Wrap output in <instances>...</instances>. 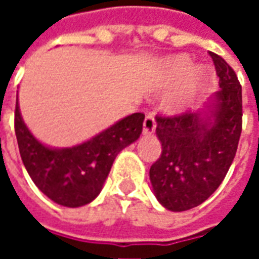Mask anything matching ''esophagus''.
Listing matches in <instances>:
<instances>
[{"label": "esophagus", "mask_w": 259, "mask_h": 259, "mask_svg": "<svg viewBox=\"0 0 259 259\" xmlns=\"http://www.w3.org/2000/svg\"><path fill=\"white\" fill-rule=\"evenodd\" d=\"M155 127H157V122H155V118L154 115H147L146 119H144V127H143V133L144 135H151L155 132Z\"/></svg>", "instance_id": "obj_1"}]
</instances>
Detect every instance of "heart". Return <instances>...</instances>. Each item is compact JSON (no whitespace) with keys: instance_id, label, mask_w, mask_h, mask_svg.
<instances>
[{"instance_id":"heart-1","label":"heart","mask_w":259,"mask_h":259,"mask_svg":"<svg viewBox=\"0 0 259 259\" xmlns=\"http://www.w3.org/2000/svg\"><path fill=\"white\" fill-rule=\"evenodd\" d=\"M189 66V59L186 57H172L165 62V73L168 77H176L185 72ZM198 76V70L194 69L190 73V79L194 80Z\"/></svg>"}]
</instances>
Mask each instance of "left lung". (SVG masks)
Returning <instances> with one entry per match:
<instances>
[{
    "label": "left lung",
    "instance_id": "obj_1",
    "mask_svg": "<svg viewBox=\"0 0 259 259\" xmlns=\"http://www.w3.org/2000/svg\"><path fill=\"white\" fill-rule=\"evenodd\" d=\"M209 55L221 90L205 108L155 118L162 152L150 168V179L155 197L169 211H187L202 204L223 182L239 146L241 85L222 57Z\"/></svg>",
    "mask_w": 259,
    "mask_h": 259
}]
</instances>
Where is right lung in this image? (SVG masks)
<instances>
[{
	"mask_svg": "<svg viewBox=\"0 0 259 259\" xmlns=\"http://www.w3.org/2000/svg\"><path fill=\"white\" fill-rule=\"evenodd\" d=\"M144 113L136 112L79 146L50 148L31 135L20 116L18 97L15 133L27 174L59 205L76 208L100 194L119 152L140 137Z\"/></svg>",
	"mask_w": 259,
	"mask_h": 259,
	"instance_id": "obj_1",
	"label": "right lung"
}]
</instances>
